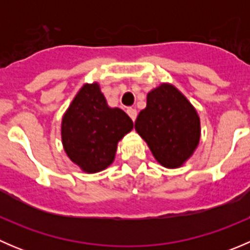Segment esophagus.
Wrapping results in <instances>:
<instances>
[{
    "label": "esophagus",
    "instance_id": "esophagus-1",
    "mask_svg": "<svg viewBox=\"0 0 250 250\" xmlns=\"http://www.w3.org/2000/svg\"><path fill=\"white\" fill-rule=\"evenodd\" d=\"M127 113H128V115H129V117L132 118L133 121H135L138 112H137V110L134 109V107H129V109H127Z\"/></svg>",
    "mask_w": 250,
    "mask_h": 250
}]
</instances>
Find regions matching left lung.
I'll list each match as a JSON object with an SVG mask.
<instances>
[{
	"label": "left lung",
	"mask_w": 250,
	"mask_h": 250,
	"mask_svg": "<svg viewBox=\"0 0 250 250\" xmlns=\"http://www.w3.org/2000/svg\"><path fill=\"white\" fill-rule=\"evenodd\" d=\"M135 130L166 168H179L193 155L201 137L197 111L173 84L162 83L147 94Z\"/></svg>",
	"instance_id": "left-lung-1"
}]
</instances>
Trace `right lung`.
<instances>
[{
  "label": "right lung",
  "mask_w": 250,
  "mask_h": 250,
  "mask_svg": "<svg viewBox=\"0 0 250 250\" xmlns=\"http://www.w3.org/2000/svg\"><path fill=\"white\" fill-rule=\"evenodd\" d=\"M132 129L129 116L107 105L97 82L87 83L62 116V146L83 172L98 173L113 162L118 141Z\"/></svg>",
  "instance_id": "1"
}]
</instances>
